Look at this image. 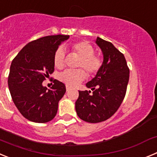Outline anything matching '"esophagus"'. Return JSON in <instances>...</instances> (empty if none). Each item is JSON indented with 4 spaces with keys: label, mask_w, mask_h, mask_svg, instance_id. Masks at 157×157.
Returning a JSON list of instances; mask_svg holds the SVG:
<instances>
[{
    "label": "esophagus",
    "mask_w": 157,
    "mask_h": 157,
    "mask_svg": "<svg viewBox=\"0 0 157 157\" xmlns=\"http://www.w3.org/2000/svg\"><path fill=\"white\" fill-rule=\"evenodd\" d=\"M71 90V87L68 86H66V90L69 91Z\"/></svg>",
    "instance_id": "1"
}]
</instances>
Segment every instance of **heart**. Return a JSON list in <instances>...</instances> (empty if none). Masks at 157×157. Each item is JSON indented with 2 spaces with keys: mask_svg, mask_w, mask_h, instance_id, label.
Wrapping results in <instances>:
<instances>
[{
  "mask_svg": "<svg viewBox=\"0 0 157 157\" xmlns=\"http://www.w3.org/2000/svg\"><path fill=\"white\" fill-rule=\"evenodd\" d=\"M72 52L75 53L79 59L78 67L85 68L89 75H94L100 70L102 65V59L99 56L94 55V49L92 45L85 41H78L71 45ZM65 52L62 47H59L55 52L53 57L54 65L57 68H62L64 65ZM86 77L85 71L67 70L59 75V79L69 86H75Z\"/></svg>",
  "mask_w": 157,
  "mask_h": 157,
  "instance_id": "1",
  "label": "heart"
}]
</instances>
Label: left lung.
<instances>
[{"mask_svg": "<svg viewBox=\"0 0 157 157\" xmlns=\"http://www.w3.org/2000/svg\"><path fill=\"white\" fill-rule=\"evenodd\" d=\"M95 42L103 54V63L95 77L86 84L92 94L78 91L75 102L78 116L91 123L105 121L115 114L125 97L130 74L123 54L112 43L99 37Z\"/></svg>", "mask_w": 157, "mask_h": 157, "instance_id": "left-lung-1", "label": "left lung"}]
</instances>
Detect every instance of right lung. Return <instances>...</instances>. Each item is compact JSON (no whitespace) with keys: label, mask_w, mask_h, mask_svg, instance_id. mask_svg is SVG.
Segmentation results:
<instances>
[{"label":"right lung","mask_w":157,"mask_h":157,"mask_svg":"<svg viewBox=\"0 0 157 157\" xmlns=\"http://www.w3.org/2000/svg\"><path fill=\"white\" fill-rule=\"evenodd\" d=\"M69 35H50L30 41L11 63L8 85L14 104L26 119L47 123L53 119L58 103L66 92L65 85L56 79L50 89L42 85L54 71L56 50Z\"/></svg>","instance_id":"obj_1"}]
</instances>
